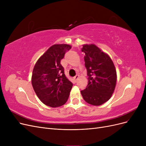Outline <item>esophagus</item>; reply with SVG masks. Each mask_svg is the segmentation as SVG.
Here are the masks:
<instances>
[{"mask_svg":"<svg viewBox=\"0 0 146 146\" xmlns=\"http://www.w3.org/2000/svg\"><path fill=\"white\" fill-rule=\"evenodd\" d=\"M78 78H79V76H78V75H77V76H76L74 77V79L75 80V81H77Z\"/></svg>","mask_w":146,"mask_h":146,"instance_id":"1","label":"esophagus"}]
</instances>
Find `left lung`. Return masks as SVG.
<instances>
[{"mask_svg":"<svg viewBox=\"0 0 146 146\" xmlns=\"http://www.w3.org/2000/svg\"><path fill=\"white\" fill-rule=\"evenodd\" d=\"M85 65L88 76V85L81 94L87 103L99 106L107 102L115 89L117 74L110 56L94 44H83Z\"/></svg>","mask_w":146,"mask_h":146,"instance_id":"8db88e82","label":"left lung"}]
</instances>
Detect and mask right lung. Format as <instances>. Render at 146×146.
Instances as JSON below:
<instances>
[{
    "mask_svg": "<svg viewBox=\"0 0 146 146\" xmlns=\"http://www.w3.org/2000/svg\"><path fill=\"white\" fill-rule=\"evenodd\" d=\"M70 48L71 46L66 44L53 45L34 66L32 86L39 100L48 107H61L69 98L73 85L65 76L60 61Z\"/></svg>",
    "mask_w": 146,
    "mask_h": 146,
    "instance_id": "right-lung-1",
    "label": "right lung"
}]
</instances>
